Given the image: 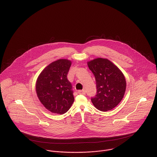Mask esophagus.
<instances>
[{
    "label": "esophagus",
    "mask_w": 157,
    "mask_h": 157,
    "mask_svg": "<svg viewBox=\"0 0 157 157\" xmlns=\"http://www.w3.org/2000/svg\"><path fill=\"white\" fill-rule=\"evenodd\" d=\"M78 93L79 94H86V92H85L84 90H79V91H78Z\"/></svg>",
    "instance_id": "obj_1"
}]
</instances>
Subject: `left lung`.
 <instances>
[{"label":"left lung","mask_w":157,"mask_h":157,"mask_svg":"<svg viewBox=\"0 0 157 157\" xmlns=\"http://www.w3.org/2000/svg\"><path fill=\"white\" fill-rule=\"evenodd\" d=\"M96 82V94L91 98L95 107L101 111L110 110L122 99L126 89L123 73L107 59L97 58L87 63Z\"/></svg>","instance_id":"left-lung-1"}]
</instances>
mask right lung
I'll use <instances>...</instances> for the list:
<instances>
[{
  "label": "right lung",
  "instance_id": "right-lung-1",
  "mask_svg": "<svg viewBox=\"0 0 157 157\" xmlns=\"http://www.w3.org/2000/svg\"><path fill=\"white\" fill-rule=\"evenodd\" d=\"M71 64L70 60L58 59L47 66L37 79V96L53 113H66L75 101L71 84L67 79Z\"/></svg>",
  "mask_w": 157,
  "mask_h": 157
}]
</instances>
